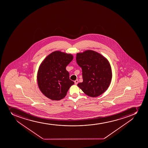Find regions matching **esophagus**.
<instances>
[{
  "label": "esophagus",
  "mask_w": 148,
  "mask_h": 148,
  "mask_svg": "<svg viewBox=\"0 0 148 148\" xmlns=\"http://www.w3.org/2000/svg\"><path fill=\"white\" fill-rule=\"evenodd\" d=\"M78 82H79V81H78V79H76V81H74V82H75V84L76 85H77L78 84Z\"/></svg>",
  "instance_id": "obj_1"
}]
</instances>
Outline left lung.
Returning a JSON list of instances; mask_svg holds the SVG:
<instances>
[{"instance_id": "1", "label": "left lung", "mask_w": 148, "mask_h": 148, "mask_svg": "<svg viewBox=\"0 0 148 148\" xmlns=\"http://www.w3.org/2000/svg\"><path fill=\"white\" fill-rule=\"evenodd\" d=\"M76 61L82 67L83 82L77 84L86 95L98 97L110 86L112 79L111 66L108 60L99 53L86 50L77 53Z\"/></svg>"}]
</instances>
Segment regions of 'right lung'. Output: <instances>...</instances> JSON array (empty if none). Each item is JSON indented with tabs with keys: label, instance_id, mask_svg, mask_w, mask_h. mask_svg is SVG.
<instances>
[{
	"label": "right lung",
	"instance_id": "right-lung-1",
	"mask_svg": "<svg viewBox=\"0 0 148 148\" xmlns=\"http://www.w3.org/2000/svg\"><path fill=\"white\" fill-rule=\"evenodd\" d=\"M73 58L71 54L56 51L49 54L40 64L38 84L42 93L50 99L58 101L64 98L74 84L66 70Z\"/></svg>",
	"mask_w": 148,
	"mask_h": 148
}]
</instances>
